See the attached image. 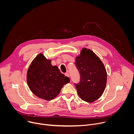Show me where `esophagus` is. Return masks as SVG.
I'll return each mask as SVG.
<instances>
[{
	"instance_id": "obj_1",
	"label": "esophagus",
	"mask_w": 134,
	"mask_h": 134,
	"mask_svg": "<svg viewBox=\"0 0 134 134\" xmlns=\"http://www.w3.org/2000/svg\"><path fill=\"white\" fill-rule=\"evenodd\" d=\"M65 76H67V77H69V74H68V72H66V73L65 74Z\"/></svg>"
}]
</instances>
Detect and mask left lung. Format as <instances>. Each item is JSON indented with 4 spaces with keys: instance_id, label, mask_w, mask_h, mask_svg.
Listing matches in <instances>:
<instances>
[{
    "instance_id": "8db88e82",
    "label": "left lung",
    "mask_w": 134,
    "mask_h": 134,
    "mask_svg": "<svg viewBox=\"0 0 134 134\" xmlns=\"http://www.w3.org/2000/svg\"><path fill=\"white\" fill-rule=\"evenodd\" d=\"M75 66L80 75V81L75 83L79 97L91 103L98 100L105 89L107 74L99 57L90 49H82L76 57Z\"/></svg>"
}]
</instances>
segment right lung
<instances>
[{"mask_svg": "<svg viewBox=\"0 0 134 134\" xmlns=\"http://www.w3.org/2000/svg\"><path fill=\"white\" fill-rule=\"evenodd\" d=\"M69 82V79L61 73L58 67L53 66L51 60L41 53L34 59L27 71V83L31 91L46 100L53 99L64 85Z\"/></svg>", "mask_w": 134, "mask_h": 134, "instance_id": "1", "label": "right lung"}]
</instances>
